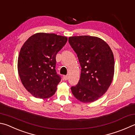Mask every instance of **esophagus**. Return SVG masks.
I'll return each instance as SVG.
<instances>
[{
    "instance_id": "1",
    "label": "esophagus",
    "mask_w": 135,
    "mask_h": 135,
    "mask_svg": "<svg viewBox=\"0 0 135 135\" xmlns=\"http://www.w3.org/2000/svg\"><path fill=\"white\" fill-rule=\"evenodd\" d=\"M68 79V77L67 75H64L63 76V80H64L66 81V80H67Z\"/></svg>"
}]
</instances>
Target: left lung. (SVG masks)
Masks as SVG:
<instances>
[{
  "label": "left lung",
  "instance_id": "1",
  "mask_svg": "<svg viewBox=\"0 0 135 135\" xmlns=\"http://www.w3.org/2000/svg\"><path fill=\"white\" fill-rule=\"evenodd\" d=\"M68 41L81 67L79 81L71 88L73 94L83 103L94 102L107 91L112 82L113 54L108 44L96 36H71Z\"/></svg>",
  "mask_w": 135,
  "mask_h": 135
}]
</instances>
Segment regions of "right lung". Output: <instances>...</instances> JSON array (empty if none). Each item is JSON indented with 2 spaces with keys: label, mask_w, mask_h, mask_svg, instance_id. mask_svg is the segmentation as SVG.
<instances>
[{
  "label": "right lung",
  "mask_w": 135,
  "mask_h": 135,
  "mask_svg": "<svg viewBox=\"0 0 135 135\" xmlns=\"http://www.w3.org/2000/svg\"><path fill=\"white\" fill-rule=\"evenodd\" d=\"M67 40L66 36L40 32L30 36L22 46L18 74L24 87L33 96L47 99L57 91L61 78L55 69L56 55Z\"/></svg>",
  "instance_id": "add662e5"
}]
</instances>
